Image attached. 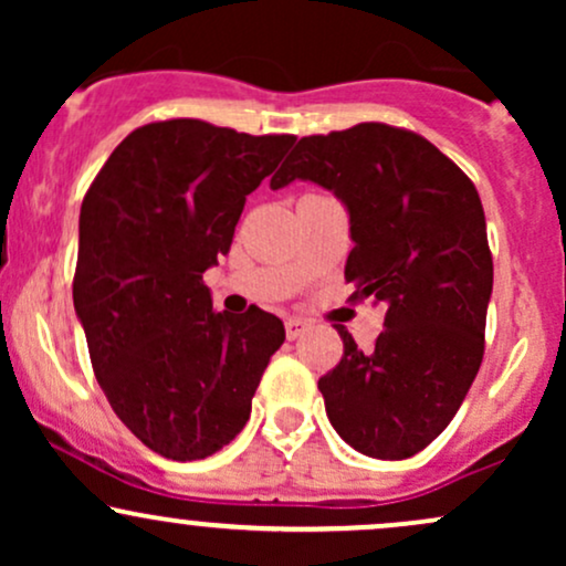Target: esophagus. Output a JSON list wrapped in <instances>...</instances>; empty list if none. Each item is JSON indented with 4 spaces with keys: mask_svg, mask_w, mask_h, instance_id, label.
Here are the masks:
<instances>
[{
    "mask_svg": "<svg viewBox=\"0 0 566 566\" xmlns=\"http://www.w3.org/2000/svg\"><path fill=\"white\" fill-rule=\"evenodd\" d=\"M308 327H311V322L301 319V316H290V319L284 322V329H287V337H290V340H295V337H301Z\"/></svg>",
    "mask_w": 566,
    "mask_h": 566,
    "instance_id": "34e87169",
    "label": "esophagus"
}]
</instances>
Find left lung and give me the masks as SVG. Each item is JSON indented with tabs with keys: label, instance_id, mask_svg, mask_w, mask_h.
<instances>
[{
	"label": "left lung",
	"instance_id": "obj_1",
	"mask_svg": "<svg viewBox=\"0 0 566 566\" xmlns=\"http://www.w3.org/2000/svg\"><path fill=\"white\" fill-rule=\"evenodd\" d=\"M333 191L348 212L346 279L386 308L382 333L319 380L329 423L356 452L405 460L450 426L484 356L492 255L476 188L433 143L365 122L297 140L271 188Z\"/></svg>",
	"mask_w": 566,
	"mask_h": 566
}]
</instances>
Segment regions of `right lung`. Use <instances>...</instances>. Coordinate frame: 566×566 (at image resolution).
Here are the masks:
<instances>
[{
  "instance_id": "add662e5",
  "label": "right lung",
  "mask_w": 566,
  "mask_h": 566,
  "mask_svg": "<svg viewBox=\"0 0 566 566\" xmlns=\"http://www.w3.org/2000/svg\"><path fill=\"white\" fill-rule=\"evenodd\" d=\"M292 135L199 119L129 133L80 212L74 311L108 405L154 452L201 460L250 420L284 324L212 308L201 274L231 250L244 201Z\"/></svg>"
}]
</instances>
